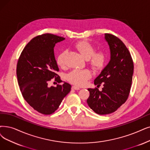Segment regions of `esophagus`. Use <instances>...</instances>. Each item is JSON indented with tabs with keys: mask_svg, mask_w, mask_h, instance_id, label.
I'll use <instances>...</instances> for the list:
<instances>
[{
	"mask_svg": "<svg viewBox=\"0 0 150 150\" xmlns=\"http://www.w3.org/2000/svg\"><path fill=\"white\" fill-rule=\"evenodd\" d=\"M72 89H73V90H79L80 89V88L79 87H77V86H73L72 87Z\"/></svg>",
	"mask_w": 150,
	"mask_h": 150,
	"instance_id": "1",
	"label": "esophagus"
}]
</instances>
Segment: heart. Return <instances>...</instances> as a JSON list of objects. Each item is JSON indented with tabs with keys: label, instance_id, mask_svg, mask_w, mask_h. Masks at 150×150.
<instances>
[{
	"label": "heart",
	"instance_id": "1",
	"mask_svg": "<svg viewBox=\"0 0 150 150\" xmlns=\"http://www.w3.org/2000/svg\"><path fill=\"white\" fill-rule=\"evenodd\" d=\"M74 47L80 54L86 59H88L89 64L94 69H99L102 68L105 62V56L102 52H95L93 45L86 40L77 42ZM65 53L62 52L57 59L58 66L63 67L64 66ZM91 77V73L87 69L72 70L67 75V79L71 83L77 86H83L87 81Z\"/></svg>",
	"mask_w": 150,
	"mask_h": 150
}]
</instances>
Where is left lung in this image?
<instances>
[{
	"instance_id": "obj_1",
	"label": "left lung",
	"mask_w": 150,
	"mask_h": 150,
	"mask_svg": "<svg viewBox=\"0 0 150 150\" xmlns=\"http://www.w3.org/2000/svg\"><path fill=\"white\" fill-rule=\"evenodd\" d=\"M109 45L110 60L94 80L95 85L103 83V88H88V106L100 115L115 112L127 100L132 81L134 63L127 48L110 34H105Z\"/></svg>"
}]
</instances>
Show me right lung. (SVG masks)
<instances>
[{
    "instance_id": "obj_1",
    "label": "right lung",
    "mask_w": 150,
    "mask_h": 150,
    "mask_svg": "<svg viewBox=\"0 0 150 150\" xmlns=\"http://www.w3.org/2000/svg\"><path fill=\"white\" fill-rule=\"evenodd\" d=\"M65 39L52 34L33 38L24 48L16 67L18 82L23 97L33 108L43 115H51L71 91L67 82L49 87L53 78L62 81L56 73L59 71L54 55L57 43Z\"/></svg>"
}]
</instances>
